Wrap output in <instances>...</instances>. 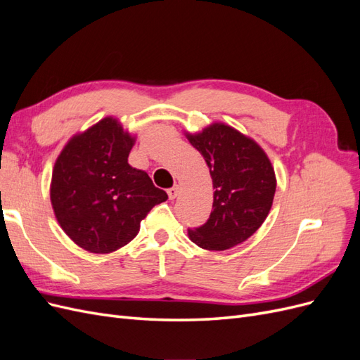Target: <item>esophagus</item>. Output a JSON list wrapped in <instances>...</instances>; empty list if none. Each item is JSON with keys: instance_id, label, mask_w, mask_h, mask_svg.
I'll list each match as a JSON object with an SVG mask.
<instances>
[{"instance_id": "34e87169", "label": "esophagus", "mask_w": 360, "mask_h": 360, "mask_svg": "<svg viewBox=\"0 0 360 360\" xmlns=\"http://www.w3.org/2000/svg\"><path fill=\"white\" fill-rule=\"evenodd\" d=\"M179 193H180V186H179V184H174V186H172L171 189H168V197H169V200L177 198Z\"/></svg>"}]
</instances>
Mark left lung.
Returning a JSON list of instances; mask_svg holds the SVG:
<instances>
[{
  "instance_id": "8db88e82",
  "label": "left lung",
  "mask_w": 360,
  "mask_h": 360,
  "mask_svg": "<svg viewBox=\"0 0 360 360\" xmlns=\"http://www.w3.org/2000/svg\"><path fill=\"white\" fill-rule=\"evenodd\" d=\"M207 162L213 180V212L189 230V238L207 250H225L245 242L263 225L271 209L275 169L254 139L224 123L186 134Z\"/></svg>"
}]
</instances>
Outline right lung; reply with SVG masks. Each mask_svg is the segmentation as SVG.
I'll return each mask as SVG.
<instances>
[{
    "label": "right lung",
    "instance_id": "right-lung-1",
    "mask_svg": "<svg viewBox=\"0 0 360 360\" xmlns=\"http://www.w3.org/2000/svg\"><path fill=\"white\" fill-rule=\"evenodd\" d=\"M135 136L105 117L75 135L56 160L51 202L61 228L93 254H110L134 240L139 224L168 200L146 171L127 163Z\"/></svg>",
    "mask_w": 360,
    "mask_h": 360
}]
</instances>
